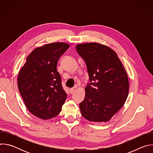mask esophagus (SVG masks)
Segmentation results:
<instances>
[{"label": "esophagus", "mask_w": 153, "mask_h": 153, "mask_svg": "<svg viewBox=\"0 0 153 153\" xmlns=\"http://www.w3.org/2000/svg\"><path fill=\"white\" fill-rule=\"evenodd\" d=\"M70 92L71 94H73L74 92V88H70Z\"/></svg>", "instance_id": "34e87169"}]
</instances>
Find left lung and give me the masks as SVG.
<instances>
[{
	"label": "left lung",
	"mask_w": 153,
	"mask_h": 153,
	"mask_svg": "<svg viewBox=\"0 0 153 153\" xmlns=\"http://www.w3.org/2000/svg\"><path fill=\"white\" fill-rule=\"evenodd\" d=\"M85 62L89 82L79 107L83 117L91 122H108L124 105L129 91L126 72L117 54L97 43L76 45Z\"/></svg>",
	"instance_id": "left-lung-1"
}]
</instances>
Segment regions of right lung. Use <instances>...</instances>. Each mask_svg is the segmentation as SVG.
<instances>
[{
  "mask_svg": "<svg viewBox=\"0 0 153 153\" xmlns=\"http://www.w3.org/2000/svg\"><path fill=\"white\" fill-rule=\"evenodd\" d=\"M70 47L62 42L36 48L18 75V88L28 111L42 119L57 116L67 94L62 85L57 65Z\"/></svg>",
  "mask_w": 153,
  "mask_h": 153,
  "instance_id": "right-lung-1",
  "label": "right lung"
}]
</instances>
